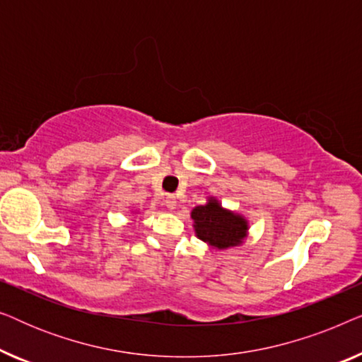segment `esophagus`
Segmentation results:
<instances>
[{"instance_id": "obj_1", "label": "esophagus", "mask_w": 362, "mask_h": 362, "mask_svg": "<svg viewBox=\"0 0 362 362\" xmlns=\"http://www.w3.org/2000/svg\"><path fill=\"white\" fill-rule=\"evenodd\" d=\"M165 206L168 207V209H175V207H176V197L173 194H168L165 197Z\"/></svg>"}]
</instances>
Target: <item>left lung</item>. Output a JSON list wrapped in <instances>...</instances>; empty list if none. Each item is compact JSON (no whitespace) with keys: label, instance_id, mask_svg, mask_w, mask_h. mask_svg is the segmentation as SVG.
Masks as SVG:
<instances>
[{"label":"left lung","instance_id":"obj_1","mask_svg":"<svg viewBox=\"0 0 362 362\" xmlns=\"http://www.w3.org/2000/svg\"><path fill=\"white\" fill-rule=\"evenodd\" d=\"M191 217L196 222L197 237L216 249H229L245 237V219L224 211L214 199H211L206 206H197L191 212Z\"/></svg>","mask_w":362,"mask_h":362}]
</instances>
